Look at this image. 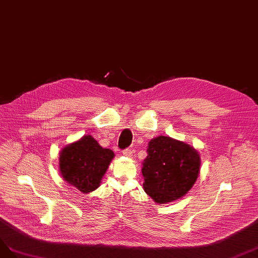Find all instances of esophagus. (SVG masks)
Masks as SVG:
<instances>
[{
	"label": "esophagus",
	"mask_w": 258,
	"mask_h": 258,
	"mask_svg": "<svg viewBox=\"0 0 258 258\" xmlns=\"http://www.w3.org/2000/svg\"><path fill=\"white\" fill-rule=\"evenodd\" d=\"M122 153H123V156H125V157H128V158H131L132 156H133V151H132L131 149H124L123 151H122Z\"/></svg>",
	"instance_id": "34e87169"
}]
</instances>
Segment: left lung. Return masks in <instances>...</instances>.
Masks as SVG:
<instances>
[{
    "mask_svg": "<svg viewBox=\"0 0 258 258\" xmlns=\"http://www.w3.org/2000/svg\"><path fill=\"white\" fill-rule=\"evenodd\" d=\"M143 162L144 189L156 203L185 196L200 173V156L192 147L171 137L158 136L148 144Z\"/></svg>",
    "mask_w": 258,
    "mask_h": 258,
    "instance_id": "left-lung-1",
    "label": "left lung"
}]
</instances>
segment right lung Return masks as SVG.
Returning <instances> with one entry per match:
<instances>
[{"label":"right lung","mask_w":258,"mask_h":258,"mask_svg":"<svg viewBox=\"0 0 258 258\" xmlns=\"http://www.w3.org/2000/svg\"><path fill=\"white\" fill-rule=\"evenodd\" d=\"M114 153L102 148L91 136H83L61 150L59 167L62 178L83 194L99 187Z\"/></svg>","instance_id":"obj_1"}]
</instances>
